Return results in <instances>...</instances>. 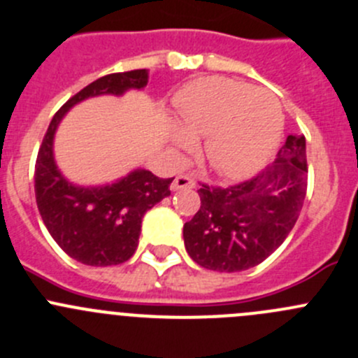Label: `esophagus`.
Returning <instances> with one entry per match:
<instances>
[{
  "instance_id": "34e87169",
  "label": "esophagus",
  "mask_w": 358,
  "mask_h": 358,
  "mask_svg": "<svg viewBox=\"0 0 358 358\" xmlns=\"http://www.w3.org/2000/svg\"><path fill=\"white\" fill-rule=\"evenodd\" d=\"M173 189H182V188H195V179L188 173H182V176H177L172 182Z\"/></svg>"
}]
</instances>
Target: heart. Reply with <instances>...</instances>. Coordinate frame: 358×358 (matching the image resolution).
<instances>
[{
  "instance_id": "1",
  "label": "heart",
  "mask_w": 358,
  "mask_h": 358,
  "mask_svg": "<svg viewBox=\"0 0 358 358\" xmlns=\"http://www.w3.org/2000/svg\"><path fill=\"white\" fill-rule=\"evenodd\" d=\"M177 114L187 131H173L177 148L192 151V137H206L207 163L232 179L262 166L283 131L281 103L271 91L224 77L189 84L179 96Z\"/></svg>"
}]
</instances>
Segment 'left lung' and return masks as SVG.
<instances>
[{
    "mask_svg": "<svg viewBox=\"0 0 358 358\" xmlns=\"http://www.w3.org/2000/svg\"><path fill=\"white\" fill-rule=\"evenodd\" d=\"M308 189L304 135H288L274 162L250 181L200 182V209L182 228L193 262L217 272L262 264L292 232Z\"/></svg>",
    "mask_w": 358,
    "mask_h": 358,
    "instance_id": "8db88e82",
    "label": "left lung"
}]
</instances>
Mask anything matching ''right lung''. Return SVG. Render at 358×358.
<instances>
[{
    "label": "right lung",
    "mask_w": 358,
    "mask_h": 358,
    "mask_svg": "<svg viewBox=\"0 0 358 358\" xmlns=\"http://www.w3.org/2000/svg\"><path fill=\"white\" fill-rule=\"evenodd\" d=\"M148 84V71H119L100 77L73 94L50 121L35 165V195L40 216L57 246L73 260L94 267L124 264L138 246L144 214L170 195L173 179L134 170L121 181L98 188L68 182L52 156L56 128L68 108L98 94H122Z\"/></svg>",
    "instance_id": "add662e5"
}]
</instances>
